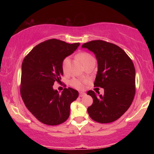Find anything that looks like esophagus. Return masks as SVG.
I'll list each match as a JSON object with an SVG mask.
<instances>
[{
    "instance_id": "34e87169",
    "label": "esophagus",
    "mask_w": 154,
    "mask_h": 154,
    "mask_svg": "<svg viewBox=\"0 0 154 154\" xmlns=\"http://www.w3.org/2000/svg\"><path fill=\"white\" fill-rule=\"evenodd\" d=\"M85 95V93L82 92H79V96H80V97H83V96H84Z\"/></svg>"
}]
</instances>
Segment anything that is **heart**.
Returning <instances> with one entry per match:
<instances>
[{
    "label": "heart",
    "instance_id": "obj_1",
    "mask_svg": "<svg viewBox=\"0 0 154 154\" xmlns=\"http://www.w3.org/2000/svg\"><path fill=\"white\" fill-rule=\"evenodd\" d=\"M78 58L82 62L83 64L87 63L88 62H89L91 60L94 59L92 55H90V54L87 53V52H82L78 54ZM70 64V58L69 57L65 58L63 61L62 62V69L64 72H66L68 71V67ZM87 79H73L71 81V86L74 87L75 88L78 90H82L84 87V83H87Z\"/></svg>",
    "mask_w": 154,
    "mask_h": 154
}]
</instances>
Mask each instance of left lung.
Returning a JSON list of instances; mask_svg holds the SVG:
<instances>
[{"label":"left lung","instance_id":"left-lung-1","mask_svg":"<svg viewBox=\"0 0 154 154\" xmlns=\"http://www.w3.org/2000/svg\"><path fill=\"white\" fill-rule=\"evenodd\" d=\"M83 48L92 51L98 62L94 86L104 89V95L89 90L93 98L88 108L95 122L102 124L117 120L126 112L135 94V69L132 60L115 44L96 40L83 44Z\"/></svg>","mask_w":154,"mask_h":154}]
</instances>
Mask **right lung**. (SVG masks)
I'll list each match as a JSON object with an SVG mask.
<instances>
[{
    "mask_svg": "<svg viewBox=\"0 0 154 154\" xmlns=\"http://www.w3.org/2000/svg\"><path fill=\"white\" fill-rule=\"evenodd\" d=\"M52 38L35 46L22 64L20 93L26 106L42 123L56 126L69 118L71 103L78 91L64 88L61 94L54 90L63 75L62 62L79 46Z\"/></svg>",
    "mask_w": 154,
    "mask_h": 154,
    "instance_id": "right-lung-1",
    "label": "right lung"
}]
</instances>
